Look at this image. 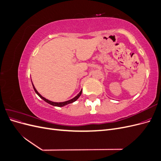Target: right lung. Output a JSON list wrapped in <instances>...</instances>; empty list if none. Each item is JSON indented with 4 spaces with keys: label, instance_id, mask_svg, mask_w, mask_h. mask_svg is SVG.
<instances>
[{
    "label": "right lung",
    "instance_id": "add662e5",
    "mask_svg": "<svg viewBox=\"0 0 161 161\" xmlns=\"http://www.w3.org/2000/svg\"><path fill=\"white\" fill-rule=\"evenodd\" d=\"M32 85H33V82H32ZM33 87L34 91H35V92L38 95V96L40 97V98H42L43 100H44L46 102H47V103H49V104H50V105H53V106H57V107H63V106L69 104V103H73V102H75V101H76L79 98V97L80 96V95H81V93H82V90H81L80 92H79V93L75 97H74V98H73V99H70V100H69V101H64V102H60V103H56V102H53V101H49V100L46 99V98H44V97H42L40 93H39V92H37V91L36 89L35 86H34L33 85Z\"/></svg>",
    "mask_w": 161,
    "mask_h": 161
}]
</instances>
